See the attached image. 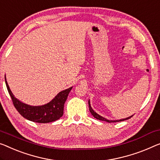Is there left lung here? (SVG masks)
Instances as JSON below:
<instances>
[{
    "instance_id": "left-lung-1",
    "label": "left lung",
    "mask_w": 160,
    "mask_h": 160,
    "mask_svg": "<svg viewBox=\"0 0 160 160\" xmlns=\"http://www.w3.org/2000/svg\"><path fill=\"white\" fill-rule=\"evenodd\" d=\"M88 105H89V109H90V112L91 113V114L92 116H93V117L98 119L100 121H106V122H108V123H112V122H118V121H125V120H127V119L130 118L131 117H132V116H129V117H127L126 118H122V119H119V120H108V119H106V118L103 117V116H101V115H99V114H98L96 112H95L93 109L92 108L91 106H90V100L88 101Z\"/></svg>"
}]
</instances>
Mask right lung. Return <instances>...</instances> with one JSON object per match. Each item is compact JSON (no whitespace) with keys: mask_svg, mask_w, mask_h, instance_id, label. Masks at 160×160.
Instances as JSON below:
<instances>
[{"mask_svg":"<svg viewBox=\"0 0 160 160\" xmlns=\"http://www.w3.org/2000/svg\"><path fill=\"white\" fill-rule=\"evenodd\" d=\"M5 81L13 106H15L18 113L27 120L41 123L55 121L62 116L64 105L68 98L69 92L72 88V87H70L59 92L49 103L42 106H34L23 103L16 98L8 86L6 77H5Z\"/></svg>","mask_w":160,"mask_h":160,"instance_id":"right-lung-1","label":"right lung"}]
</instances>
